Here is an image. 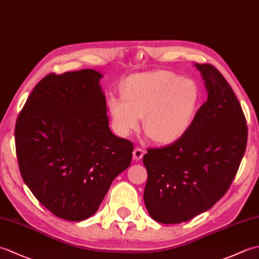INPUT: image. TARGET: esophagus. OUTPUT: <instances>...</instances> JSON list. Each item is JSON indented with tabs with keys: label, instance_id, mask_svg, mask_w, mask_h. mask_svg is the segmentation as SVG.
Masks as SVG:
<instances>
[{
	"label": "esophagus",
	"instance_id": "34e87169",
	"mask_svg": "<svg viewBox=\"0 0 259 259\" xmlns=\"http://www.w3.org/2000/svg\"><path fill=\"white\" fill-rule=\"evenodd\" d=\"M145 150L142 149V148H140V147H137V148H135V150H134V159L135 160H137V161H139L140 159L144 157V155H145Z\"/></svg>",
	"mask_w": 259,
	"mask_h": 259
}]
</instances>
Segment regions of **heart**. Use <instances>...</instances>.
Returning <instances> with one entry per match:
<instances>
[{
    "label": "heart",
    "instance_id": "b5f03b06",
    "mask_svg": "<svg viewBox=\"0 0 259 259\" xmlns=\"http://www.w3.org/2000/svg\"><path fill=\"white\" fill-rule=\"evenodd\" d=\"M121 93L122 98L108 102L115 133L129 136L144 117L145 130L160 144L179 139L189 129L200 100L196 82L162 70L129 76Z\"/></svg>",
    "mask_w": 259,
    "mask_h": 259
}]
</instances>
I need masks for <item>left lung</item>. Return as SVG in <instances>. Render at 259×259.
I'll use <instances>...</instances> for the list:
<instances>
[{
    "label": "left lung",
    "mask_w": 259,
    "mask_h": 259,
    "mask_svg": "<svg viewBox=\"0 0 259 259\" xmlns=\"http://www.w3.org/2000/svg\"><path fill=\"white\" fill-rule=\"evenodd\" d=\"M208 91L189 129L171 145L144 156L148 180L144 200L161 224L188 222L226 194L247 146L246 118L224 75L211 64L195 63Z\"/></svg>",
    "instance_id": "8db88e82"
}]
</instances>
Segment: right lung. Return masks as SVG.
<instances>
[{
    "instance_id": "right-lung-1",
    "label": "right lung",
    "mask_w": 259,
    "mask_h": 259,
    "mask_svg": "<svg viewBox=\"0 0 259 259\" xmlns=\"http://www.w3.org/2000/svg\"><path fill=\"white\" fill-rule=\"evenodd\" d=\"M101 78L92 69L48 74L16 119L22 178L43 206L65 221L91 217L133 158V142L109 128Z\"/></svg>"
}]
</instances>
